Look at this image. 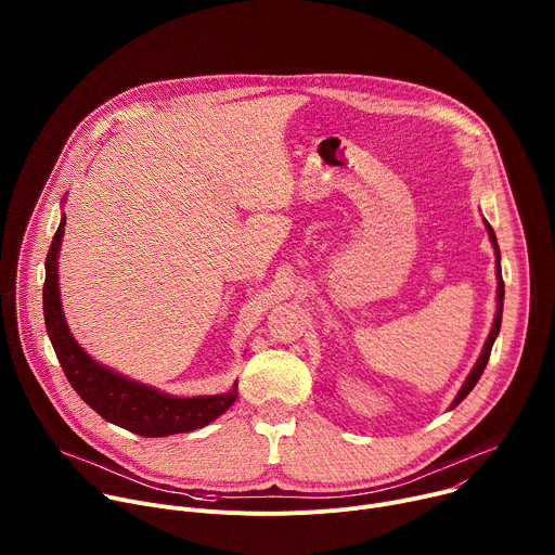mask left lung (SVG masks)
<instances>
[{
    "instance_id": "1",
    "label": "left lung",
    "mask_w": 555,
    "mask_h": 555,
    "mask_svg": "<svg viewBox=\"0 0 555 555\" xmlns=\"http://www.w3.org/2000/svg\"><path fill=\"white\" fill-rule=\"evenodd\" d=\"M486 221V219H483ZM486 230H488V234H490V242H492V246H494V257H496V281H499V287H496V315H494V323H492V330H490V336H488V340H486V345H483V351H481V356H479V360H477V364L472 366V371H469V375L465 377V382H463V386H461V390L456 392V398H454V402L450 404V411L452 409H456L467 395H469V390L477 386V382H479V377L483 375V371H486V366H488V360H490V353H492V347H494V340H496V336H499V332H501V321H503V298H505V283H503V274H501V250H499V244H496V234H494V228L486 221Z\"/></svg>"
}]
</instances>
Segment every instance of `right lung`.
I'll list each match as a JSON object with an SVG mask.
<instances>
[{
	"mask_svg": "<svg viewBox=\"0 0 555 555\" xmlns=\"http://www.w3.org/2000/svg\"><path fill=\"white\" fill-rule=\"evenodd\" d=\"M65 202V197H63ZM65 234V212L52 236L46 257L43 315L54 353L72 388L103 420L140 437H169L208 426L223 415L236 400V382L228 392L178 398L135 382L114 369L96 362L78 345L65 323L59 292V250Z\"/></svg>",
	"mask_w": 555,
	"mask_h": 555,
	"instance_id": "obj_1",
	"label": "right lung"
}]
</instances>
